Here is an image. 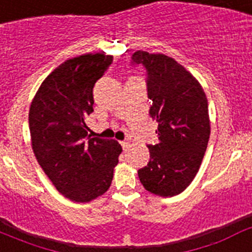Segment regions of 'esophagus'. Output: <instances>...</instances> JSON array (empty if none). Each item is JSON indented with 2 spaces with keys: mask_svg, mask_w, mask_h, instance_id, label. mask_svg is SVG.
I'll return each mask as SVG.
<instances>
[{
  "mask_svg": "<svg viewBox=\"0 0 252 252\" xmlns=\"http://www.w3.org/2000/svg\"><path fill=\"white\" fill-rule=\"evenodd\" d=\"M121 146L122 149H124V151H126L128 149V146H130V142L126 141V140H125V141H121Z\"/></svg>",
  "mask_w": 252,
  "mask_h": 252,
  "instance_id": "34e87169",
  "label": "esophagus"
}]
</instances>
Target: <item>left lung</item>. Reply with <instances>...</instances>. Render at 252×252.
I'll return each mask as SVG.
<instances>
[{
  "instance_id": "obj_1",
  "label": "left lung",
  "mask_w": 252,
  "mask_h": 252,
  "mask_svg": "<svg viewBox=\"0 0 252 252\" xmlns=\"http://www.w3.org/2000/svg\"><path fill=\"white\" fill-rule=\"evenodd\" d=\"M130 65L145 70L149 115L158 121V144L148 145V165L137 170L144 188L173 197L192 183L208 145V102L203 88L184 66L164 54L137 50Z\"/></svg>"
}]
</instances>
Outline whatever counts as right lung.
I'll return each instance as SVG.
<instances>
[{
	"label": "right lung",
	"instance_id": "add662e5",
	"mask_svg": "<svg viewBox=\"0 0 252 252\" xmlns=\"http://www.w3.org/2000/svg\"><path fill=\"white\" fill-rule=\"evenodd\" d=\"M112 55L87 54L64 62L40 86L29 112L32 150L51 183L66 198L90 202L110 188L122 148L91 137L93 87Z\"/></svg>",
	"mask_w": 252,
	"mask_h": 252
}]
</instances>
